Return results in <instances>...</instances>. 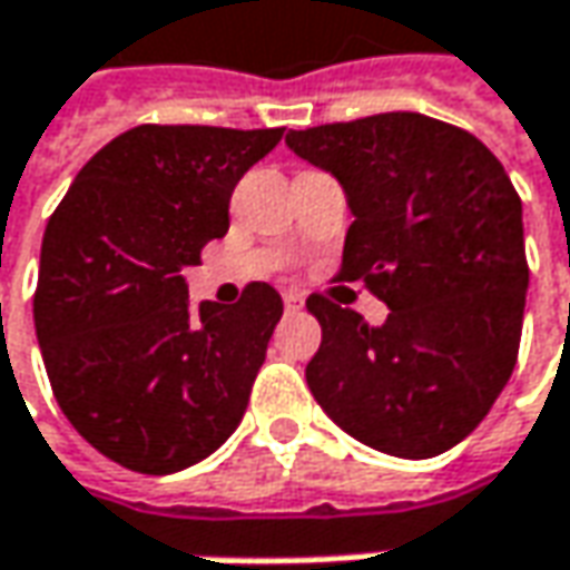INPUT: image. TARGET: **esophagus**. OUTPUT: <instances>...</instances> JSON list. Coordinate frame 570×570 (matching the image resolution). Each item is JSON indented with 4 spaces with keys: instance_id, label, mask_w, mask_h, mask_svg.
Returning a JSON list of instances; mask_svg holds the SVG:
<instances>
[{
    "instance_id": "1",
    "label": "esophagus",
    "mask_w": 570,
    "mask_h": 570,
    "mask_svg": "<svg viewBox=\"0 0 570 570\" xmlns=\"http://www.w3.org/2000/svg\"><path fill=\"white\" fill-rule=\"evenodd\" d=\"M282 298H285V311H301L304 307V298H301L298 292H285Z\"/></svg>"
}]
</instances>
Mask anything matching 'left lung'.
I'll return each mask as SVG.
<instances>
[{"label": "left lung", "instance_id": "1", "mask_svg": "<svg viewBox=\"0 0 570 570\" xmlns=\"http://www.w3.org/2000/svg\"><path fill=\"white\" fill-rule=\"evenodd\" d=\"M285 144L343 186L353 224L340 278H362L391 311L368 327L311 295L324 336L307 387L353 440L433 459L513 375L529 288L523 202L478 137L416 111L288 130Z\"/></svg>", "mask_w": 570, "mask_h": 570}]
</instances>
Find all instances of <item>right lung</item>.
<instances>
[{
  "label": "right lung",
  "instance_id": "obj_1",
  "mask_svg": "<svg viewBox=\"0 0 570 570\" xmlns=\"http://www.w3.org/2000/svg\"><path fill=\"white\" fill-rule=\"evenodd\" d=\"M282 128L140 125L89 159L47 220L35 292L43 368L72 430L140 474H173L240 426L282 298L188 304L183 272L230 227V191Z\"/></svg>",
  "mask_w": 570,
  "mask_h": 570
}]
</instances>
